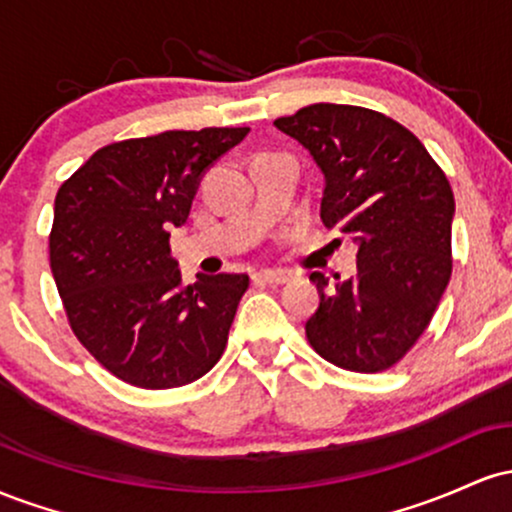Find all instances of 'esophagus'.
Returning a JSON list of instances; mask_svg holds the SVG:
<instances>
[{
  "instance_id": "obj_1",
  "label": "esophagus",
  "mask_w": 512,
  "mask_h": 512,
  "mask_svg": "<svg viewBox=\"0 0 512 512\" xmlns=\"http://www.w3.org/2000/svg\"><path fill=\"white\" fill-rule=\"evenodd\" d=\"M255 281H262V284H269V286H281L289 281V276L284 272H272V269H262V272H257L252 276Z\"/></svg>"
}]
</instances>
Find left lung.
Here are the masks:
<instances>
[{
  "label": "left lung",
  "mask_w": 512,
  "mask_h": 512,
  "mask_svg": "<svg viewBox=\"0 0 512 512\" xmlns=\"http://www.w3.org/2000/svg\"><path fill=\"white\" fill-rule=\"evenodd\" d=\"M274 125L325 173L322 223L358 245L351 279L325 291L305 337L325 361L380 373L402 361L431 325L452 274L455 197L426 146L378 110L315 103Z\"/></svg>",
  "instance_id": "8db88e82"
}]
</instances>
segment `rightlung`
I'll list each match as a JSON object with an SVG mask.
<instances>
[{
  "instance_id": "1",
  "label": "right lung",
  "mask_w": 512,
  "mask_h": 512,
  "mask_svg": "<svg viewBox=\"0 0 512 512\" xmlns=\"http://www.w3.org/2000/svg\"><path fill=\"white\" fill-rule=\"evenodd\" d=\"M250 127L170 129L98 149L55 197L50 267L69 327L105 370L142 390L195 383L228 344L248 274L182 286L170 228L199 178Z\"/></svg>"
}]
</instances>
